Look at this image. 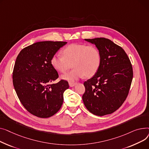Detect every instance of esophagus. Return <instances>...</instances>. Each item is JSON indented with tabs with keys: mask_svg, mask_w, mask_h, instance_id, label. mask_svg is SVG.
Returning <instances> with one entry per match:
<instances>
[{
	"mask_svg": "<svg viewBox=\"0 0 149 149\" xmlns=\"http://www.w3.org/2000/svg\"><path fill=\"white\" fill-rule=\"evenodd\" d=\"M76 85V82H69V85L70 87H73L74 85Z\"/></svg>",
	"mask_w": 149,
	"mask_h": 149,
	"instance_id": "obj_1",
	"label": "esophagus"
}]
</instances>
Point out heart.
Instances as JSON below:
<instances>
[{
  "instance_id": "1",
  "label": "heart",
  "mask_w": 149,
  "mask_h": 149,
  "mask_svg": "<svg viewBox=\"0 0 149 149\" xmlns=\"http://www.w3.org/2000/svg\"><path fill=\"white\" fill-rule=\"evenodd\" d=\"M64 55L56 54L51 59L52 65L59 73H65L72 67L70 72L62 75L63 79L74 81L84 76L90 77L94 75L101 63V54L99 49L93 45L72 44L63 50Z\"/></svg>"
}]
</instances>
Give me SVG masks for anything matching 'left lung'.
Returning a JSON list of instances; mask_svg holds the SVG:
<instances>
[{"mask_svg":"<svg viewBox=\"0 0 149 149\" xmlns=\"http://www.w3.org/2000/svg\"><path fill=\"white\" fill-rule=\"evenodd\" d=\"M94 44L101 63L94 76L84 84L82 100L90 112L98 116L113 113L125 101L133 78V70L125 51L105 38L85 39Z\"/></svg>","mask_w":149,"mask_h":149,"instance_id":"left-lung-1","label":"left lung"}]
</instances>
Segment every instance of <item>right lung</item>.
I'll return each instance as SVG.
<instances>
[{
  "label": "right lung",
  "mask_w": 149,
  "mask_h": 149,
  "mask_svg": "<svg viewBox=\"0 0 149 149\" xmlns=\"http://www.w3.org/2000/svg\"><path fill=\"white\" fill-rule=\"evenodd\" d=\"M67 42L40 41L23 49L17 57L13 82L17 96L29 112L40 118H48L60 109L63 93L68 83L61 80L53 84L58 73L51 59Z\"/></svg>",
  "instance_id": "obj_1"
}]
</instances>
